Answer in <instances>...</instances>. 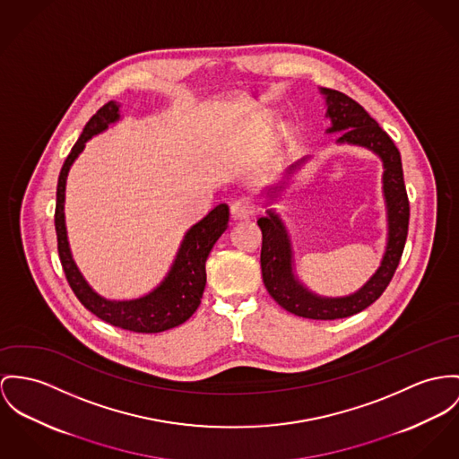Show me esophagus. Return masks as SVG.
<instances>
[{
  "label": "esophagus",
  "instance_id": "34e87169",
  "mask_svg": "<svg viewBox=\"0 0 459 459\" xmlns=\"http://www.w3.org/2000/svg\"><path fill=\"white\" fill-rule=\"evenodd\" d=\"M256 212H258V206L251 197H239L230 206V214L234 220H247Z\"/></svg>",
  "mask_w": 459,
  "mask_h": 459
}]
</instances>
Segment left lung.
Masks as SVG:
<instances>
[{"label":"left lung","mask_w":459,"mask_h":459,"mask_svg":"<svg viewBox=\"0 0 459 459\" xmlns=\"http://www.w3.org/2000/svg\"><path fill=\"white\" fill-rule=\"evenodd\" d=\"M326 100V117L332 127L326 133H339L337 143L358 144L372 150L383 160V192L388 210V243L381 265L376 274L358 291L348 297H319L309 291L293 274V251L291 241L282 225L280 214L267 210L258 218L262 230V278L269 295L295 316L309 319H339L353 316L374 304L386 290L403 253L409 230V197L403 183V169L400 152L393 140L379 127V124L350 96L321 87ZM306 159L290 166L288 175L299 169ZM282 186H274L280 190Z\"/></svg>","instance_id":"obj_1"}]
</instances>
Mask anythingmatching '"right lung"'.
I'll use <instances>...</instances> for the list:
<instances>
[{"instance_id":"right-lung-1","label":"right lung","mask_w":459,"mask_h":459,"mask_svg":"<svg viewBox=\"0 0 459 459\" xmlns=\"http://www.w3.org/2000/svg\"><path fill=\"white\" fill-rule=\"evenodd\" d=\"M117 120H120V105L109 101L101 106L83 127V133L63 164L57 179V204L54 216L57 251L71 290L83 307L113 326L138 333H159L185 323L197 311L206 286V260L214 243L229 225V206L218 204L186 230L168 276L150 293L133 300H108L98 295L85 281L71 256L65 221V192L70 168L83 152L85 143L106 131L108 126Z\"/></svg>"}]
</instances>
